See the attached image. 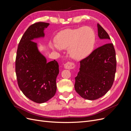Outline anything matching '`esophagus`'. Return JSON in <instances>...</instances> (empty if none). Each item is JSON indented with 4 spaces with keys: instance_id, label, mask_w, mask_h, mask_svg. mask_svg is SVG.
<instances>
[{
    "instance_id": "1",
    "label": "esophagus",
    "mask_w": 131,
    "mask_h": 131,
    "mask_svg": "<svg viewBox=\"0 0 131 131\" xmlns=\"http://www.w3.org/2000/svg\"><path fill=\"white\" fill-rule=\"evenodd\" d=\"M64 67L67 69H73L75 68V64L73 62H68L64 64Z\"/></svg>"
}]
</instances>
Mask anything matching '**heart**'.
Wrapping results in <instances>:
<instances>
[{
    "mask_svg": "<svg viewBox=\"0 0 131 131\" xmlns=\"http://www.w3.org/2000/svg\"><path fill=\"white\" fill-rule=\"evenodd\" d=\"M56 43H51L54 50L68 47V52L73 58L80 59L88 56L93 50L96 37L89 27L67 29L59 33L55 39Z\"/></svg>",
    "mask_w": 131,
    "mask_h": 131,
    "instance_id": "heart-1",
    "label": "heart"
}]
</instances>
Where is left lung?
I'll return each instance as SVG.
<instances>
[{
    "label": "left lung",
    "instance_id": "obj_1",
    "mask_svg": "<svg viewBox=\"0 0 131 131\" xmlns=\"http://www.w3.org/2000/svg\"><path fill=\"white\" fill-rule=\"evenodd\" d=\"M97 28L99 38L108 41L110 38L106 31L99 23ZM80 63V71L75 78L76 92L89 100L103 96L112 88L116 70V53L113 43L98 47Z\"/></svg>",
    "mask_w": 131,
    "mask_h": 131
}]
</instances>
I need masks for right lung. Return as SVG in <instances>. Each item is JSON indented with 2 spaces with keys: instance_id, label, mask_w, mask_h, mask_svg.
Masks as SVG:
<instances>
[{
  "instance_id": "add662e5",
  "label": "right lung",
  "mask_w": 131,
  "mask_h": 131,
  "mask_svg": "<svg viewBox=\"0 0 131 131\" xmlns=\"http://www.w3.org/2000/svg\"><path fill=\"white\" fill-rule=\"evenodd\" d=\"M50 24L39 22L30 26L18 43L15 72L19 88L29 100L42 103L52 98L56 92L59 66L55 60L47 63L38 50L34 38L44 36L43 30Z\"/></svg>"
}]
</instances>
